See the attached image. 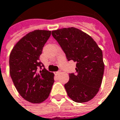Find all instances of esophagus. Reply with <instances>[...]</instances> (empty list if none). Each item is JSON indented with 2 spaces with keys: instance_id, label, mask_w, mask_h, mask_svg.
Listing matches in <instances>:
<instances>
[{
  "instance_id": "obj_1",
  "label": "esophagus",
  "mask_w": 120,
  "mask_h": 120,
  "mask_svg": "<svg viewBox=\"0 0 120 120\" xmlns=\"http://www.w3.org/2000/svg\"><path fill=\"white\" fill-rule=\"evenodd\" d=\"M59 73H60V71H56V72H55V75H59Z\"/></svg>"
}]
</instances>
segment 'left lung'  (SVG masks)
<instances>
[{
  "mask_svg": "<svg viewBox=\"0 0 120 120\" xmlns=\"http://www.w3.org/2000/svg\"><path fill=\"white\" fill-rule=\"evenodd\" d=\"M68 61L76 63V72L69 74L64 84L67 95L74 102L90 101L98 92L104 71L101 49L90 35L75 27L52 30Z\"/></svg>",
  "mask_w": 120,
  "mask_h": 120,
  "instance_id": "8db88e82",
  "label": "left lung"
}]
</instances>
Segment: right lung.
Here are the masks:
<instances>
[{"instance_id":"right-lung-1","label":"right lung","mask_w":120,"mask_h":120,"mask_svg":"<svg viewBox=\"0 0 120 120\" xmlns=\"http://www.w3.org/2000/svg\"><path fill=\"white\" fill-rule=\"evenodd\" d=\"M50 30H35L19 40L9 56V73L19 94L33 104L41 103L49 96L54 74L43 68L40 60Z\"/></svg>"}]
</instances>
